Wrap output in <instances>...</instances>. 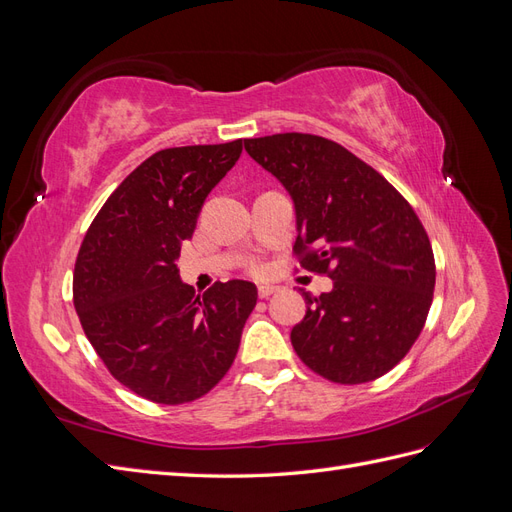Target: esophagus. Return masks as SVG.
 <instances>
[{"mask_svg":"<svg viewBox=\"0 0 512 512\" xmlns=\"http://www.w3.org/2000/svg\"><path fill=\"white\" fill-rule=\"evenodd\" d=\"M277 290H280V288H277V286H271V284H262V286H258V297H260V299H269L271 294H275Z\"/></svg>","mask_w":512,"mask_h":512,"instance_id":"esophagus-1","label":"esophagus"}]
</instances>
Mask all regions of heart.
<instances>
[{"label": "heart", "mask_w": 512, "mask_h": 512, "mask_svg": "<svg viewBox=\"0 0 512 512\" xmlns=\"http://www.w3.org/2000/svg\"><path fill=\"white\" fill-rule=\"evenodd\" d=\"M250 271H252V273H262V271H265V265H262L260 260H252V262H250Z\"/></svg>", "instance_id": "heart-1"}]
</instances>
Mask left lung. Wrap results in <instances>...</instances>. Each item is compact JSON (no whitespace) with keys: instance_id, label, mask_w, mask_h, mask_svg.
<instances>
[{"instance_id":"1","label":"left lung","mask_w":512,"mask_h":512,"mask_svg":"<svg viewBox=\"0 0 512 512\" xmlns=\"http://www.w3.org/2000/svg\"><path fill=\"white\" fill-rule=\"evenodd\" d=\"M245 151L294 200L299 265L333 280L320 297L303 292L294 352L337 384L389 374L421 335L436 286L418 215L376 168L329 138L284 132L247 138Z\"/></svg>"}]
</instances>
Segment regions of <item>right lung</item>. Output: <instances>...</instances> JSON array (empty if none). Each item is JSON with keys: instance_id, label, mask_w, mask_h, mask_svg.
Instances as JSON below:
<instances>
[{"instance_id": "1", "label": "right lung", "mask_w": 512, "mask_h": 512, "mask_svg": "<svg viewBox=\"0 0 512 512\" xmlns=\"http://www.w3.org/2000/svg\"><path fill=\"white\" fill-rule=\"evenodd\" d=\"M243 145L153 153L106 198L76 256L72 299L89 344L117 382L153 404L207 395L235 361L256 307L252 282H215L200 297L177 269L200 207Z\"/></svg>"}]
</instances>
